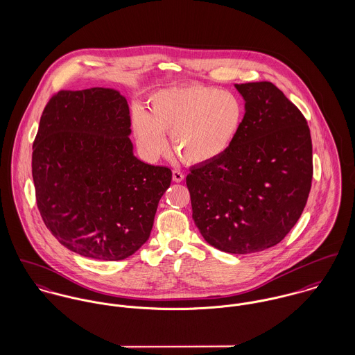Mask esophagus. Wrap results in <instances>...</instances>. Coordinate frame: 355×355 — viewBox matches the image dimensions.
<instances>
[{
  "label": "esophagus",
  "instance_id": "esophagus-1",
  "mask_svg": "<svg viewBox=\"0 0 355 355\" xmlns=\"http://www.w3.org/2000/svg\"><path fill=\"white\" fill-rule=\"evenodd\" d=\"M172 179H173V182H176V183H180V182H183V179H184V175H183L180 171L175 169V171L172 172Z\"/></svg>",
  "mask_w": 355,
  "mask_h": 355
}]
</instances>
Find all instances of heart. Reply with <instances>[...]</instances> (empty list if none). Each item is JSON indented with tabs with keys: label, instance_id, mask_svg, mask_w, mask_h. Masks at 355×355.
<instances>
[{
	"label": "heart",
	"instance_id": "heart-1",
	"mask_svg": "<svg viewBox=\"0 0 355 355\" xmlns=\"http://www.w3.org/2000/svg\"><path fill=\"white\" fill-rule=\"evenodd\" d=\"M246 117L242 98L206 85H187L155 93L149 113L132 114L139 148L149 157L166 152L171 137L175 154L189 165L217 161L235 144Z\"/></svg>",
	"mask_w": 355,
	"mask_h": 355
}]
</instances>
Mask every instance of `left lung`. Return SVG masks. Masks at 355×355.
<instances>
[{
    "label": "left lung",
    "mask_w": 355,
    "mask_h": 355,
    "mask_svg": "<svg viewBox=\"0 0 355 355\" xmlns=\"http://www.w3.org/2000/svg\"><path fill=\"white\" fill-rule=\"evenodd\" d=\"M246 117L221 158L186 178L203 239L231 254L262 252L297 224L313 178L311 138L301 110L270 82L235 85Z\"/></svg>",
    "instance_id": "left-lung-1"
}]
</instances>
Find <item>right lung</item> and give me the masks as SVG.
<instances>
[{
	"label": "right lung",
	"mask_w": 355,
	"mask_h": 355,
	"mask_svg": "<svg viewBox=\"0 0 355 355\" xmlns=\"http://www.w3.org/2000/svg\"><path fill=\"white\" fill-rule=\"evenodd\" d=\"M130 109L117 90H61L33 145L40 213L53 236L83 257L119 261L150 236L172 172L134 155Z\"/></svg>",
	"instance_id": "1"
}]
</instances>
